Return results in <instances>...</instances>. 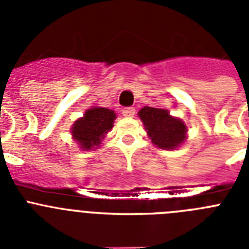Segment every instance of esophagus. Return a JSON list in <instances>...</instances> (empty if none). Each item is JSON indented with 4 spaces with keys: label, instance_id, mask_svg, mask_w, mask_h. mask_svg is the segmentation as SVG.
<instances>
[{
    "label": "esophagus",
    "instance_id": "obj_1",
    "mask_svg": "<svg viewBox=\"0 0 249 249\" xmlns=\"http://www.w3.org/2000/svg\"><path fill=\"white\" fill-rule=\"evenodd\" d=\"M136 113V109L133 108V107H127V108H124L122 111V114L124 116V117H133Z\"/></svg>",
    "mask_w": 249,
    "mask_h": 249
}]
</instances>
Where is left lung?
I'll use <instances>...</instances> for the list:
<instances>
[{
    "label": "left lung",
    "mask_w": 249,
    "mask_h": 249,
    "mask_svg": "<svg viewBox=\"0 0 249 249\" xmlns=\"http://www.w3.org/2000/svg\"><path fill=\"white\" fill-rule=\"evenodd\" d=\"M152 143L162 149L178 148L186 141L187 127L179 118L169 114L167 109L143 107L138 112Z\"/></svg>",
    "instance_id": "1"
}]
</instances>
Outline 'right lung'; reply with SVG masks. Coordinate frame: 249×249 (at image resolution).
Returning <instances> with one entry per match:
<instances>
[{
    "instance_id": "obj_1",
    "label": "right lung",
    "mask_w": 249,
    "mask_h": 249,
    "mask_svg": "<svg viewBox=\"0 0 249 249\" xmlns=\"http://www.w3.org/2000/svg\"><path fill=\"white\" fill-rule=\"evenodd\" d=\"M116 113L105 107H92L87 109L82 118L73 123L71 133L73 140L85 151L97 148L107 132L111 131Z\"/></svg>"
}]
</instances>
